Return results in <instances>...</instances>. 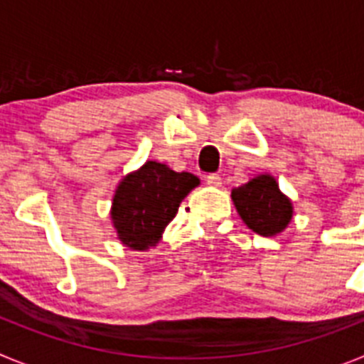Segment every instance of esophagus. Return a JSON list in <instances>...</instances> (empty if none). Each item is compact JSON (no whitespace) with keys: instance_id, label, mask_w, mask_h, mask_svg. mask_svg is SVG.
Returning a JSON list of instances; mask_svg holds the SVG:
<instances>
[{"instance_id":"1","label":"esophagus","mask_w":364,"mask_h":364,"mask_svg":"<svg viewBox=\"0 0 364 364\" xmlns=\"http://www.w3.org/2000/svg\"><path fill=\"white\" fill-rule=\"evenodd\" d=\"M205 182L210 186H213V188H218V186L222 184V176L217 175V173H211V175L205 176Z\"/></svg>"}]
</instances>
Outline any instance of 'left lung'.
Masks as SVG:
<instances>
[{"instance_id":"1","label":"left lung","mask_w":364,"mask_h":364,"mask_svg":"<svg viewBox=\"0 0 364 364\" xmlns=\"http://www.w3.org/2000/svg\"><path fill=\"white\" fill-rule=\"evenodd\" d=\"M231 200L244 224L262 237L282 233L294 218V204L279 189L275 176L268 173H260L231 189Z\"/></svg>"}]
</instances>
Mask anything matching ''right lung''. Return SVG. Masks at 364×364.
Here are the masks:
<instances>
[{"mask_svg": "<svg viewBox=\"0 0 364 364\" xmlns=\"http://www.w3.org/2000/svg\"><path fill=\"white\" fill-rule=\"evenodd\" d=\"M198 184V176L176 173L154 160L127 173L118 182L111 204V222L118 240L134 252L156 246L180 202Z\"/></svg>", "mask_w": 364, "mask_h": 364, "instance_id": "right-lung-1", "label": "right lung"}]
</instances>
